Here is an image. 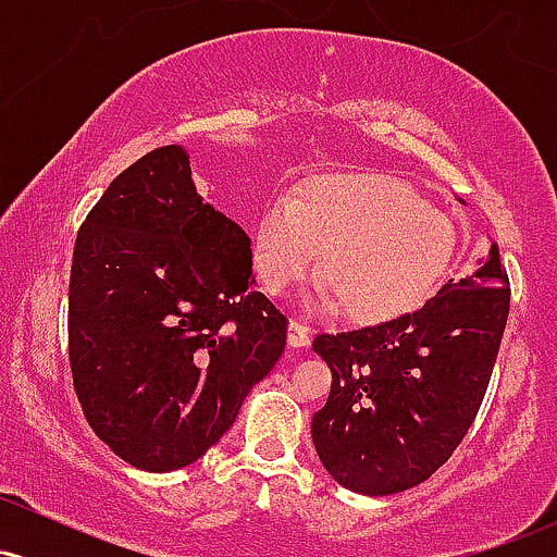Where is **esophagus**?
I'll list each match as a JSON object with an SVG mask.
<instances>
[{"label":"esophagus","mask_w":557,"mask_h":557,"mask_svg":"<svg viewBox=\"0 0 557 557\" xmlns=\"http://www.w3.org/2000/svg\"><path fill=\"white\" fill-rule=\"evenodd\" d=\"M287 343H290L293 348L309 345V327H306L304 322H298V319H293V322L287 324Z\"/></svg>","instance_id":"1"}]
</instances>
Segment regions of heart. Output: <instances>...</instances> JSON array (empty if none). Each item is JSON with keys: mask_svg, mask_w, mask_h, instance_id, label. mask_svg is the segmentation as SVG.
<instances>
[{"mask_svg": "<svg viewBox=\"0 0 557 557\" xmlns=\"http://www.w3.org/2000/svg\"><path fill=\"white\" fill-rule=\"evenodd\" d=\"M456 251L450 216L411 185L380 172L317 177L298 198H277L253 230V270L270 296L309 277L322 257L324 309L385 322L421 304Z\"/></svg>", "mask_w": 557, "mask_h": 557, "instance_id": "1", "label": "heart"}]
</instances>
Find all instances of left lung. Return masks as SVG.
<instances>
[{"instance_id":"1","label":"left lung","mask_w":557,"mask_h":557,"mask_svg":"<svg viewBox=\"0 0 557 557\" xmlns=\"http://www.w3.org/2000/svg\"><path fill=\"white\" fill-rule=\"evenodd\" d=\"M510 285L492 243L474 274L389 322L314 337L332 372L311 419L319 461L343 487L395 495L430 479L474 424L487 393Z\"/></svg>"}]
</instances>
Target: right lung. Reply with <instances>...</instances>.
I'll list each match as a JSON object with an SVG mask.
<instances>
[{
    "mask_svg": "<svg viewBox=\"0 0 557 557\" xmlns=\"http://www.w3.org/2000/svg\"><path fill=\"white\" fill-rule=\"evenodd\" d=\"M253 283L251 238L201 201L183 146L140 157L96 201L70 270V372L123 461L183 469L233 426L287 337Z\"/></svg>",
    "mask_w": 557,
    "mask_h": 557,
    "instance_id": "add662e5",
    "label": "right lung"
}]
</instances>
